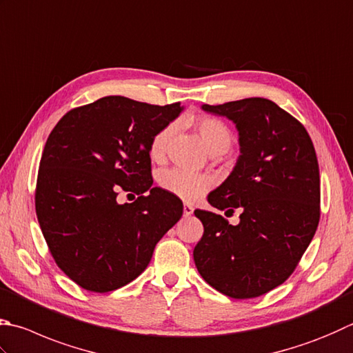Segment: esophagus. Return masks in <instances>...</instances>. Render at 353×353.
<instances>
[{"mask_svg":"<svg viewBox=\"0 0 353 353\" xmlns=\"http://www.w3.org/2000/svg\"><path fill=\"white\" fill-rule=\"evenodd\" d=\"M183 214H184V216H190L192 214H194V208H192L190 204H184L183 205Z\"/></svg>","mask_w":353,"mask_h":353,"instance_id":"1","label":"esophagus"}]
</instances>
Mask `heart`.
<instances>
[{
    "instance_id": "heart-1",
    "label": "heart",
    "mask_w": 353,
    "mask_h": 353,
    "mask_svg": "<svg viewBox=\"0 0 353 353\" xmlns=\"http://www.w3.org/2000/svg\"><path fill=\"white\" fill-rule=\"evenodd\" d=\"M190 124L194 125L204 148L212 155H221L229 150L232 144V132L221 119L214 117H196L190 119ZM172 132H174V125L169 124L157 132V135L152 138L149 154L154 161L164 158ZM159 185L174 196L181 198L188 203H194L212 188V179L208 175L189 174L181 169H172L165 170L159 176Z\"/></svg>"
}]
</instances>
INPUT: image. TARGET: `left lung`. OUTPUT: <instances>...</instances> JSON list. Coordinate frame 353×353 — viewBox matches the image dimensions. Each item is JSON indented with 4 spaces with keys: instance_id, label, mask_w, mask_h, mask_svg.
Here are the masks:
<instances>
[{
    "instance_id": "obj_1",
    "label": "left lung",
    "mask_w": 353,
    "mask_h": 353,
    "mask_svg": "<svg viewBox=\"0 0 353 353\" xmlns=\"http://www.w3.org/2000/svg\"><path fill=\"white\" fill-rule=\"evenodd\" d=\"M208 114L238 130L239 157L230 175L208 195L212 208L239 223L196 209L204 234L194 249L199 275L236 300L268 294L295 270L320 221V169L304 125L265 98H244Z\"/></svg>"
}]
</instances>
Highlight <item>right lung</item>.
Returning <instances> with one entry per match:
<instances>
[{"mask_svg":"<svg viewBox=\"0 0 353 353\" xmlns=\"http://www.w3.org/2000/svg\"><path fill=\"white\" fill-rule=\"evenodd\" d=\"M183 109L112 95L68 112L50 132L37 216L58 268L83 289L104 294L134 281L181 218V199L152 188L149 148ZM119 190L140 196L119 205Z\"/></svg>","mask_w":353,"mask_h":353,"instance_id":"right-lung-1","label":"right lung"}]
</instances>
